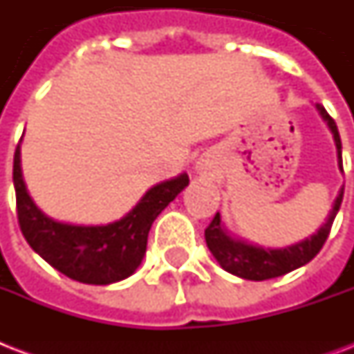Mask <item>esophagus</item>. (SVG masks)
<instances>
[{"label":"esophagus","instance_id":"1","mask_svg":"<svg viewBox=\"0 0 354 354\" xmlns=\"http://www.w3.org/2000/svg\"><path fill=\"white\" fill-rule=\"evenodd\" d=\"M196 171H198L200 174H209L211 163H209V161H205V160H200L198 163H196Z\"/></svg>","mask_w":354,"mask_h":354}]
</instances>
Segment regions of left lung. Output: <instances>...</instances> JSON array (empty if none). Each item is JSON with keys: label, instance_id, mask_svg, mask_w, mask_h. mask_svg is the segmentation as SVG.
I'll list each match as a JSON object with an SVG mask.
<instances>
[{"label": "left lung", "instance_id": "8db88e82", "mask_svg": "<svg viewBox=\"0 0 354 354\" xmlns=\"http://www.w3.org/2000/svg\"><path fill=\"white\" fill-rule=\"evenodd\" d=\"M316 108H318L319 115L324 118V121L327 122V127L333 132L336 150H338V165H340V171H344V167H342V141L335 119L330 118L322 104H316ZM342 198H344V189H340V193L336 196L333 211H330L329 218H327L324 226L319 227L314 235H310L301 242H296L292 246L263 248L253 246V244L241 241V239H235V236L227 233L226 227L222 226L221 213H216L209 226L205 227V242H207V248L213 253V257L230 274L250 281L274 279V277L285 275L292 270L307 264L308 261H313L318 255L319 250L324 248L325 241H327V236H329L336 213H338L342 205Z\"/></svg>", "mask_w": 354, "mask_h": 354}]
</instances>
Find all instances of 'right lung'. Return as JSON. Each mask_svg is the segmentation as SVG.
I'll use <instances>...</instances> for the list:
<instances>
[{
	"instance_id": "obj_1",
	"label": "right lung",
	"mask_w": 354,
	"mask_h": 354,
	"mask_svg": "<svg viewBox=\"0 0 354 354\" xmlns=\"http://www.w3.org/2000/svg\"><path fill=\"white\" fill-rule=\"evenodd\" d=\"M12 180L25 241L53 268L86 285H112L130 277L143 261L156 216L189 185V176L183 172L150 187L119 221L106 226H75L53 221L36 207L21 176L19 145L14 152Z\"/></svg>"
}]
</instances>
